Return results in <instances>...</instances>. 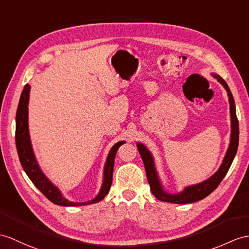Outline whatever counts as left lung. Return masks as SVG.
Listing matches in <instances>:
<instances>
[{
	"label": "left lung",
	"mask_w": 249,
	"mask_h": 249,
	"mask_svg": "<svg viewBox=\"0 0 249 249\" xmlns=\"http://www.w3.org/2000/svg\"><path fill=\"white\" fill-rule=\"evenodd\" d=\"M212 76H213L216 80L219 81L224 88H225L227 95L229 97L230 119H231V134H230L229 147L225 157H224L222 165L219 168V170L212 175L211 178L202 181V183L199 184L188 186L183 191L177 193V195H170V193H168L162 189L160 178L156 172L152 154H151L150 151L145 148V145L137 142V149L143 161L145 173H147V178L150 185V189L152 191L153 196L161 202H168V203H174V204H188V203H195L197 201H201V199L208 196L212 191H214L216 189V187L220 185L222 179L225 178V175L227 174L230 166H231L232 160L236 154V151H238L239 121H238V118H236L235 105H234L232 94L230 92L227 83L224 81L223 78H221L219 75H215V74H212Z\"/></svg>",
	"instance_id": "1"
}]
</instances>
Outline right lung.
I'll use <instances>...</instances> for the list:
<instances>
[{"label": "right lung", "mask_w": 249, "mask_h": 249, "mask_svg": "<svg viewBox=\"0 0 249 249\" xmlns=\"http://www.w3.org/2000/svg\"><path fill=\"white\" fill-rule=\"evenodd\" d=\"M29 90L30 86L26 84L24 87L23 92L21 94V98L18 106L17 116H16V144L17 151L19 154L20 162L26 172L29 179L33 181L34 185L43 193V195L50 199V201L56 205L60 206H84L89 204H95L104 199L105 196L110 191L113 179V170H114V160L116 156L117 150L124 142H119L113 145L105 165L104 170V181H102L101 189L95 198L89 202L74 203L66 199L62 193L60 192L58 188L54 186L52 181L48 179L45 174L40 169L37 160H36L32 142H30L29 132H28V100H29Z\"/></svg>", "instance_id": "add662e5"}]
</instances>
